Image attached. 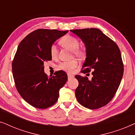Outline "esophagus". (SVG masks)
I'll return each instance as SVG.
<instances>
[{
    "label": "esophagus",
    "instance_id": "34e87169",
    "mask_svg": "<svg viewBox=\"0 0 135 135\" xmlns=\"http://www.w3.org/2000/svg\"><path fill=\"white\" fill-rule=\"evenodd\" d=\"M68 79L73 78V77H74V75L71 74H69V73H68Z\"/></svg>",
    "mask_w": 135,
    "mask_h": 135
}]
</instances>
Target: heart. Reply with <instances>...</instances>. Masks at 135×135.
<instances>
[{"label":"heart","mask_w":135,"mask_h":135,"mask_svg":"<svg viewBox=\"0 0 135 135\" xmlns=\"http://www.w3.org/2000/svg\"><path fill=\"white\" fill-rule=\"evenodd\" d=\"M60 43L64 47H67L71 50L75 56L79 58H84L86 56V51L84 47H79V42L77 38L74 37L66 35L61 38ZM50 55L52 58H55L58 56V49L56 46L52 45L50 47ZM79 65V62L76 60H73L68 61H64L60 64L59 68L63 71L72 73Z\"/></svg>","instance_id":"heart-1"}]
</instances>
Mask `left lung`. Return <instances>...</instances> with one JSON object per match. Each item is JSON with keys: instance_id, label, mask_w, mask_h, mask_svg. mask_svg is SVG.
<instances>
[{"instance_id": "left-lung-1", "label": "left lung", "mask_w": 135, "mask_h": 135, "mask_svg": "<svg viewBox=\"0 0 135 135\" xmlns=\"http://www.w3.org/2000/svg\"><path fill=\"white\" fill-rule=\"evenodd\" d=\"M84 42L86 58L83 74L91 79L77 75L78 87L75 94L83 106L96 109L108 104L117 92L123 74L120 51L115 42L97 28L71 30Z\"/></svg>"}]
</instances>
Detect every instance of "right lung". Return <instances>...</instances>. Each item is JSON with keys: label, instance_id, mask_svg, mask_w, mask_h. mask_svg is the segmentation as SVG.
<instances>
[{"label": "right lung", "instance_id": "right-lung-1", "mask_svg": "<svg viewBox=\"0 0 135 135\" xmlns=\"http://www.w3.org/2000/svg\"><path fill=\"white\" fill-rule=\"evenodd\" d=\"M68 31L38 29L25 37L18 45L12 62L16 90L27 103L34 108L47 109L55 104L59 91L68 80L65 72H55L49 77L44 63L51 60L50 47Z\"/></svg>", "mask_w": 135, "mask_h": 135}]
</instances>
